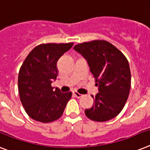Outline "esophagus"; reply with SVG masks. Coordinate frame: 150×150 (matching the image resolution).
<instances>
[{
  "mask_svg": "<svg viewBox=\"0 0 150 150\" xmlns=\"http://www.w3.org/2000/svg\"><path fill=\"white\" fill-rule=\"evenodd\" d=\"M73 94H74V96H75V97H77V98H81V96H82V95H81V93H79V92H73Z\"/></svg>",
  "mask_w": 150,
  "mask_h": 150,
  "instance_id": "1",
  "label": "esophagus"
}]
</instances>
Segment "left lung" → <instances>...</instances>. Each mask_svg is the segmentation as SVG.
<instances>
[{"instance_id": "8db88e82", "label": "left lung", "mask_w": 150, "mask_h": 150, "mask_svg": "<svg viewBox=\"0 0 150 150\" xmlns=\"http://www.w3.org/2000/svg\"><path fill=\"white\" fill-rule=\"evenodd\" d=\"M86 58L98 93L92 96L93 106L86 109L88 118L105 122L119 114L127 101L131 72L127 58L112 44L105 40L83 42L74 47Z\"/></svg>"}]
</instances>
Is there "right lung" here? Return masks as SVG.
<instances>
[{"mask_svg":"<svg viewBox=\"0 0 150 150\" xmlns=\"http://www.w3.org/2000/svg\"><path fill=\"white\" fill-rule=\"evenodd\" d=\"M74 43L41 44L24 59L18 74V91L27 114L35 121L48 123L62 115L71 92L62 93L52 82L58 75L57 62Z\"/></svg>","mask_w":150,"mask_h":150,"instance_id":"add662e5","label":"right lung"}]
</instances>
